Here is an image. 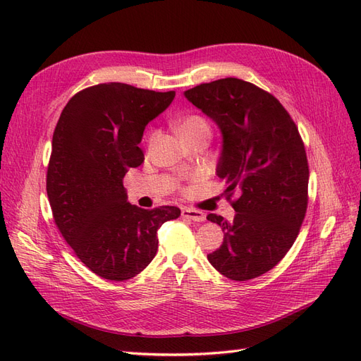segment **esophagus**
Segmentation results:
<instances>
[{
	"instance_id": "34e87169",
	"label": "esophagus",
	"mask_w": 361,
	"mask_h": 361,
	"mask_svg": "<svg viewBox=\"0 0 361 361\" xmlns=\"http://www.w3.org/2000/svg\"><path fill=\"white\" fill-rule=\"evenodd\" d=\"M182 216L188 218V220H192L194 223H202L206 220V215L202 212V211H197V209H182Z\"/></svg>"
}]
</instances>
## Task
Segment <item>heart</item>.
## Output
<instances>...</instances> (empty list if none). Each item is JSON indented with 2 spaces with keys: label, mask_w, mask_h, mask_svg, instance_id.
<instances>
[{
  "label": "heart",
  "mask_w": 361,
  "mask_h": 361,
  "mask_svg": "<svg viewBox=\"0 0 361 361\" xmlns=\"http://www.w3.org/2000/svg\"><path fill=\"white\" fill-rule=\"evenodd\" d=\"M178 133L182 138L195 134H211V126L202 116L191 114L180 120V123L178 125Z\"/></svg>",
  "instance_id": "b5f03b06"
}]
</instances>
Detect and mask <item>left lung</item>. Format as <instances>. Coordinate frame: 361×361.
<instances>
[{"mask_svg": "<svg viewBox=\"0 0 361 361\" xmlns=\"http://www.w3.org/2000/svg\"><path fill=\"white\" fill-rule=\"evenodd\" d=\"M183 94L220 129L216 174L228 197L239 192L232 223L207 215L224 233L207 260L231 280L256 279L285 257L307 209L309 166L298 128L274 96L243 80H216Z\"/></svg>", "mask_w": 361, "mask_h": 361, "instance_id": "8db88e82", "label": "left lung"}]
</instances>
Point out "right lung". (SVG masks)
<instances>
[{"instance_id":"obj_1","label":"right lung","mask_w":361,"mask_h":361,"mask_svg":"<svg viewBox=\"0 0 361 361\" xmlns=\"http://www.w3.org/2000/svg\"><path fill=\"white\" fill-rule=\"evenodd\" d=\"M174 92L106 82L76 93L52 135L47 192L59 231L82 264L102 279L123 281L158 251V228L180 215L176 206L141 209L128 202L123 178L145 161V128Z\"/></svg>"}]
</instances>
